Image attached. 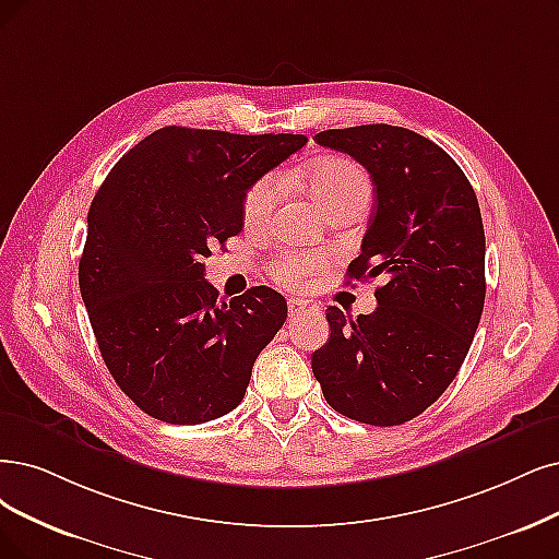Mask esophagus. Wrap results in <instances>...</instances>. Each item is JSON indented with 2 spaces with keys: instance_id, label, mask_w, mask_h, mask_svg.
<instances>
[{
  "instance_id": "34e87169",
  "label": "esophagus",
  "mask_w": 559,
  "mask_h": 559,
  "mask_svg": "<svg viewBox=\"0 0 559 559\" xmlns=\"http://www.w3.org/2000/svg\"><path fill=\"white\" fill-rule=\"evenodd\" d=\"M290 306V316H306V313H316L318 311V304L311 299H301V297H293L287 301Z\"/></svg>"
}]
</instances>
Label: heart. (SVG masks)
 Wrapping results in <instances>:
<instances>
[{
  "label": "heart",
  "mask_w": 559,
  "mask_h": 559,
  "mask_svg": "<svg viewBox=\"0 0 559 559\" xmlns=\"http://www.w3.org/2000/svg\"><path fill=\"white\" fill-rule=\"evenodd\" d=\"M308 189L324 212L347 200L370 198V181L359 163L345 156H322L308 165L306 170ZM281 195L276 177H262L251 186L243 198V221L246 225H262L274 214ZM324 264L322 253H283L274 258L269 274L285 287H299L306 278Z\"/></svg>",
  "instance_id": "heart-1"
}]
</instances>
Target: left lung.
I'll list each match as a JSON object with an SVG mask.
<instances>
[{
	"label": "left lung",
	"mask_w": 559,
	"mask_h": 559,
	"mask_svg": "<svg viewBox=\"0 0 559 559\" xmlns=\"http://www.w3.org/2000/svg\"><path fill=\"white\" fill-rule=\"evenodd\" d=\"M322 147L370 173L376 212L347 276H384L378 308L349 320L326 308L332 336L311 357L338 415L370 426L419 417L453 382L486 299V237L465 173L428 138L389 123L332 129Z\"/></svg>",
	"instance_id": "obj_1"
}]
</instances>
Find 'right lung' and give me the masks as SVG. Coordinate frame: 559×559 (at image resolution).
I'll use <instances>...</instances> for the list:
<instances>
[{
  "mask_svg": "<svg viewBox=\"0 0 559 559\" xmlns=\"http://www.w3.org/2000/svg\"><path fill=\"white\" fill-rule=\"evenodd\" d=\"M304 144L165 127L123 154L92 200L80 295L110 376L150 417L193 426L241 403L287 304L266 285L221 299L202 260L241 233L246 191Z\"/></svg>",
  "mask_w": 559,
  "mask_h": 559,
  "instance_id": "obj_1",
  "label": "right lung"
}]
</instances>
